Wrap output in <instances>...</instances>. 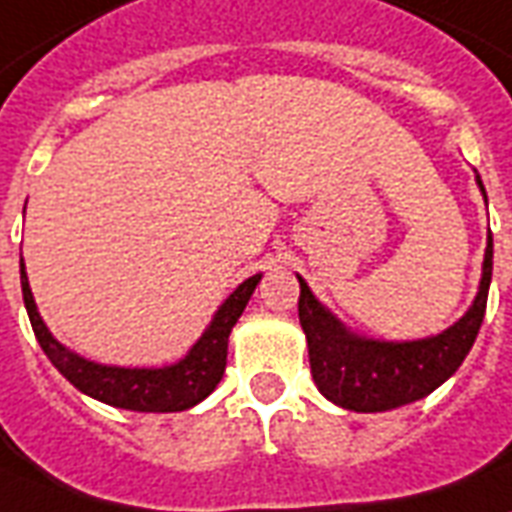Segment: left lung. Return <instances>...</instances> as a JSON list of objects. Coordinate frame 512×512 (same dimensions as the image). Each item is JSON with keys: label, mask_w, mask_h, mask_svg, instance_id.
<instances>
[{"label": "left lung", "mask_w": 512, "mask_h": 512, "mask_svg": "<svg viewBox=\"0 0 512 512\" xmlns=\"http://www.w3.org/2000/svg\"><path fill=\"white\" fill-rule=\"evenodd\" d=\"M480 189L483 181L478 179ZM486 195V189H483ZM494 268V238L488 233L483 279L475 304L456 325L418 342H372L344 328L325 312L312 290L298 276V320L309 344L314 385L325 399L355 412H385L437 391L456 372L483 323Z\"/></svg>", "instance_id": "left-lung-1"}]
</instances>
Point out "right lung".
Instances as JSON below:
<instances>
[{
	"instance_id": "obj_1",
	"label": "right lung",
	"mask_w": 512,
	"mask_h": 512,
	"mask_svg": "<svg viewBox=\"0 0 512 512\" xmlns=\"http://www.w3.org/2000/svg\"><path fill=\"white\" fill-rule=\"evenodd\" d=\"M260 274L249 276L246 282L233 290L225 304L219 306L214 320L200 336L198 344L189 350L184 361L165 366V369H119V366H100L70 352L59 344L45 328L43 317L37 314L29 279L24 271V257H21V290H24V304L32 320V331L43 352L51 358L56 369L73 382L75 388L97 401H105L111 407L135 412H181L195 407L208 393L214 391L222 380L227 366V339L238 317L249 304L255 293Z\"/></svg>"
}]
</instances>
